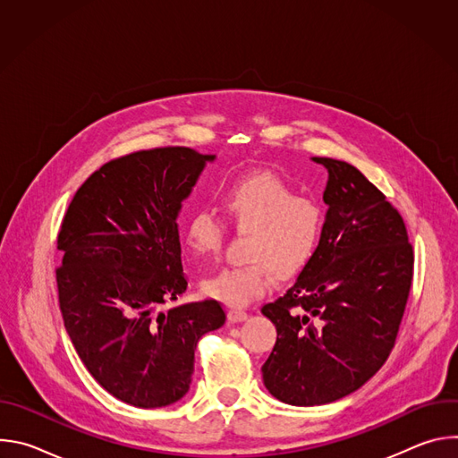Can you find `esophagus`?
Listing matches in <instances>:
<instances>
[{"label": "esophagus", "instance_id": "obj_1", "mask_svg": "<svg viewBox=\"0 0 458 458\" xmlns=\"http://www.w3.org/2000/svg\"><path fill=\"white\" fill-rule=\"evenodd\" d=\"M228 318H230V322H241V320H246V318H248V313H246L244 310L233 308V310L228 311Z\"/></svg>", "mask_w": 458, "mask_h": 458}]
</instances>
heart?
Returning <instances> with one entry per match:
<instances>
[{
	"mask_svg": "<svg viewBox=\"0 0 458 458\" xmlns=\"http://www.w3.org/2000/svg\"><path fill=\"white\" fill-rule=\"evenodd\" d=\"M221 208L237 232H246V265L225 268L201 283L205 295L233 308L246 306L270 290L276 274L293 276L311 259L322 230L318 205L284 181L257 174L232 182ZM186 242L198 255H214L223 242V223L208 210L193 212Z\"/></svg>",
	"mask_w": 458,
	"mask_h": 458,
	"instance_id": "obj_1",
	"label": "heart"
}]
</instances>
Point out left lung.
<instances>
[{
    "label": "left lung",
    "mask_w": 458,
    "mask_h": 458,
    "mask_svg": "<svg viewBox=\"0 0 458 458\" xmlns=\"http://www.w3.org/2000/svg\"><path fill=\"white\" fill-rule=\"evenodd\" d=\"M311 161L328 170L318 244L286 293L260 308L277 330L265 386L304 408L353 394L382 368L413 279L404 221L382 191L346 161Z\"/></svg>",
    "instance_id": "1"
}]
</instances>
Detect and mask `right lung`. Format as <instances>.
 Masks as SVG:
<instances>
[{"label":"right lung","instance_id":"right-lung-1","mask_svg":"<svg viewBox=\"0 0 458 458\" xmlns=\"http://www.w3.org/2000/svg\"><path fill=\"white\" fill-rule=\"evenodd\" d=\"M214 161L184 147L119 157L81 184L64 214L55 270L64 328L90 375L130 406L182 399L199 339L226 320L214 299L157 311L188 286L177 217Z\"/></svg>","mask_w":458,"mask_h":458}]
</instances>
